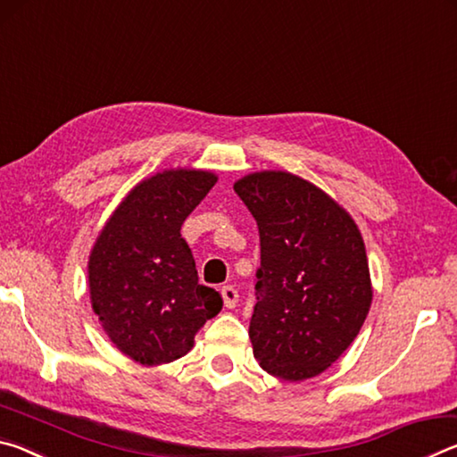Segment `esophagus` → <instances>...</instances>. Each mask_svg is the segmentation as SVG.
<instances>
[{
    "label": "esophagus",
    "mask_w": 457,
    "mask_h": 457,
    "mask_svg": "<svg viewBox=\"0 0 457 457\" xmlns=\"http://www.w3.org/2000/svg\"><path fill=\"white\" fill-rule=\"evenodd\" d=\"M221 300H223V306L226 308H236L237 304V290L234 286H223L221 288Z\"/></svg>",
    "instance_id": "obj_1"
}]
</instances>
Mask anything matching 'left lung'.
<instances>
[{
  "instance_id": "8db88e82",
  "label": "left lung",
  "mask_w": 457,
  "mask_h": 457,
  "mask_svg": "<svg viewBox=\"0 0 457 457\" xmlns=\"http://www.w3.org/2000/svg\"><path fill=\"white\" fill-rule=\"evenodd\" d=\"M234 189L260 229L253 357L284 381L312 378L349 349L373 303L361 229L327 191L288 171L250 173Z\"/></svg>"
}]
</instances>
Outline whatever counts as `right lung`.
<instances>
[{
    "mask_svg": "<svg viewBox=\"0 0 457 457\" xmlns=\"http://www.w3.org/2000/svg\"><path fill=\"white\" fill-rule=\"evenodd\" d=\"M218 175L175 167L138 181L117 205L88 256L92 311L117 349L146 367L181 359L221 311L197 280L181 226Z\"/></svg>",
    "mask_w": 457,
    "mask_h": 457,
    "instance_id": "1",
    "label": "right lung"
}]
</instances>
